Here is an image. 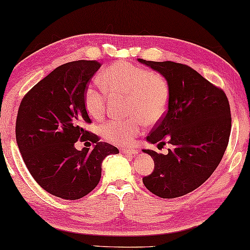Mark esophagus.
Returning a JSON list of instances; mask_svg holds the SVG:
<instances>
[{
	"label": "esophagus",
	"instance_id": "esophagus-1",
	"mask_svg": "<svg viewBox=\"0 0 250 250\" xmlns=\"http://www.w3.org/2000/svg\"><path fill=\"white\" fill-rule=\"evenodd\" d=\"M120 151H121V153L126 154V155H131V156H134V155L139 153L138 149H133V148H132V149H124V148H122V149H120Z\"/></svg>",
	"mask_w": 250,
	"mask_h": 250
}]
</instances>
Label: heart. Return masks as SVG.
Returning <instances> with one entry per match:
<instances>
[{
	"label": "heart",
	"instance_id": "b5f03b06",
	"mask_svg": "<svg viewBox=\"0 0 250 250\" xmlns=\"http://www.w3.org/2000/svg\"><path fill=\"white\" fill-rule=\"evenodd\" d=\"M104 90L87 84L83 92V103L93 118L100 119L106 112L110 96H128L129 119H111L101 126L106 141L119 146L133 144L145 121L153 125L166 114L169 104V86L163 76L126 61L112 63L101 77Z\"/></svg>",
	"mask_w": 250,
	"mask_h": 250
}]
</instances>
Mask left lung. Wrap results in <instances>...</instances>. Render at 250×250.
<instances>
[{"label":"left lung","instance_id":"left-lung-1","mask_svg":"<svg viewBox=\"0 0 250 250\" xmlns=\"http://www.w3.org/2000/svg\"><path fill=\"white\" fill-rule=\"evenodd\" d=\"M140 62L167 80L169 104L148 134L151 144H170L168 154L143 149L154 159V171L143 178L149 192L175 198L199 188L221 161L231 134V110L226 93L189 66L174 62Z\"/></svg>","mask_w":250,"mask_h":250}]
</instances>
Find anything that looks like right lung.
Instances as JSON below:
<instances>
[{"mask_svg":"<svg viewBox=\"0 0 250 250\" xmlns=\"http://www.w3.org/2000/svg\"><path fill=\"white\" fill-rule=\"evenodd\" d=\"M100 67L97 61L63 63L38 82L19 105L15 131L23 163L42 188L62 199L92 192L101 180L103 160L119 153L84 129L91 119L83 92ZM78 139L95 147L78 151Z\"/></svg>","mask_w":250,"mask_h":250,"instance_id":"add662e5","label":"right lung"}]
</instances>
